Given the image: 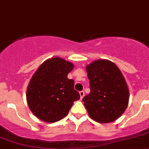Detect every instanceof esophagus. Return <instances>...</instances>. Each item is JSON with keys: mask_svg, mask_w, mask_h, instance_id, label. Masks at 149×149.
Listing matches in <instances>:
<instances>
[{"mask_svg": "<svg viewBox=\"0 0 149 149\" xmlns=\"http://www.w3.org/2000/svg\"><path fill=\"white\" fill-rule=\"evenodd\" d=\"M80 99H83V97H84L85 95V92L83 91H80Z\"/></svg>", "mask_w": 149, "mask_h": 149, "instance_id": "obj_1", "label": "esophagus"}]
</instances>
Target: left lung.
Instances as JSON below:
<instances>
[{"mask_svg":"<svg viewBox=\"0 0 149 149\" xmlns=\"http://www.w3.org/2000/svg\"><path fill=\"white\" fill-rule=\"evenodd\" d=\"M91 92L83 101L89 116L100 123L118 119L127 109L130 92L117 66L108 60L94 61L86 66Z\"/></svg>","mask_w":149,"mask_h":149,"instance_id":"obj_1","label":"left lung"}]
</instances>
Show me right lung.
Wrapping results in <instances>:
<instances>
[{"mask_svg": "<svg viewBox=\"0 0 149 149\" xmlns=\"http://www.w3.org/2000/svg\"><path fill=\"white\" fill-rule=\"evenodd\" d=\"M73 63L58 57L47 59L38 68L27 88L26 99L31 112L48 123L60 121L68 114L80 93L67 75Z\"/></svg>", "mask_w": 149, "mask_h": 149, "instance_id": "right-lung-1", "label": "right lung"}]
</instances>
